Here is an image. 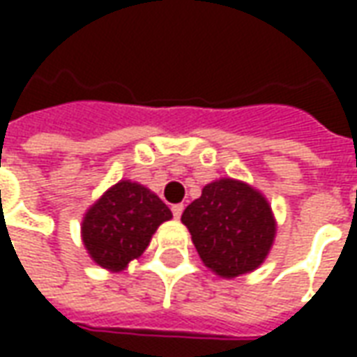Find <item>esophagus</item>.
I'll return each instance as SVG.
<instances>
[{
    "label": "esophagus",
    "mask_w": 357,
    "mask_h": 357,
    "mask_svg": "<svg viewBox=\"0 0 357 357\" xmlns=\"http://www.w3.org/2000/svg\"><path fill=\"white\" fill-rule=\"evenodd\" d=\"M172 214H174V218H181V214H183V204H172Z\"/></svg>",
    "instance_id": "34e87169"
}]
</instances>
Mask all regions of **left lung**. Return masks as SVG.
Segmentation results:
<instances>
[{"label":"left lung","mask_w":357,"mask_h":357,"mask_svg":"<svg viewBox=\"0 0 357 357\" xmlns=\"http://www.w3.org/2000/svg\"><path fill=\"white\" fill-rule=\"evenodd\" d=\"M204 266L222 277L252 271L268 256L275 222L268 201L247 183L218 179L181 214Z\"/></svg>","instance_id":"obj_1"}]
</instances>
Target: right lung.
Listing matches in <instances>:
<instances>
[{"mask_svg":"<svg viewBox=\"0 0 357 357\" xmlns=\"http://www.w3.org/2000/svg\"><path fill=\"white\" fill-rule=\"evenodd\" d=\"M170 218V208L147 187L120 181L89 208L82 237L95 262L118 271L143 255L156 227Z\"/></svg>","mask_w":357,"mask_h":357,"instance_id":"1","label":"right lung"}]
</instances>
